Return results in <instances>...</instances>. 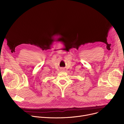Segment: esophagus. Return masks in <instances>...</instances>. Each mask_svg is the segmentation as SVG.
<instances>
[{"label": "esophagus", "mask_w": 124, "mask_h": 124, "mask_svg": "<svg viewBox=\"0 0 124 124\" xmlns=\"http://www.w3.org/2000/svg\"><path fill=\"white\" fill-rule=\"evenodd\" d=\"M61 69H62V70H63V71H64V69H63V68H62Z\"/></svg>", "instance_id": "34e87169"}]
</instances>
